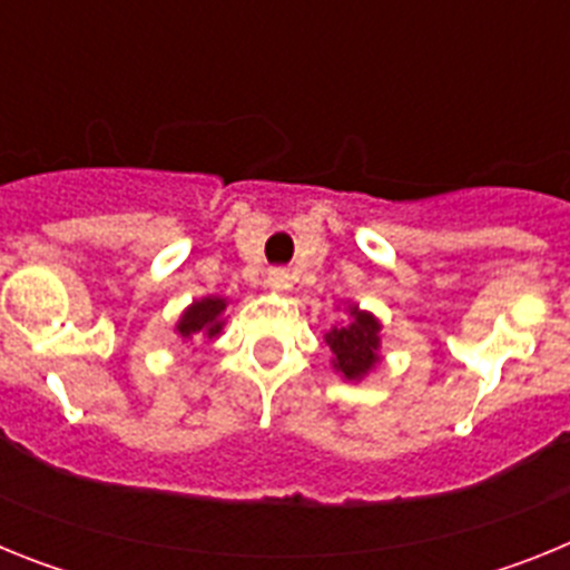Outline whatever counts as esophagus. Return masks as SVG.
Masks as SVG:
<instances>
[{
	"label": "esophagus",
	"instance_id": "esophagus-1",
	"mask_svg": "<svg viewBox=\"0 0 570 570\" xmlns=\"http://www.w3.org/2000/svg\"><path fill=\"white\" fill-rule=\"evenodd\" d=\"M268 288L271 291H279V294H285V291L294 288V279H291L288 271L274 268V271H268Z\"/></svg>",
	"mask_w": 570,
	"mask_h": 570
}]
</instances>
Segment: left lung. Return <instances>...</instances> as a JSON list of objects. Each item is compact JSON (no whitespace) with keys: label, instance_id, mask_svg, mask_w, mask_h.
I'll return each mask as SVG.
<instances>
[{"label":"left lung","instance_id":"1","mask_svg":"<svg viewBox=\"0 0 570 570\" xmlns=\"http://www.w3.org/2000/svg\"><path fill=\"white\" fill-rule=\"evenodd\" d=\"M351 322L334 328L325 342L334 351V367L345 380H362L380 362V322L351 305Z\"/></svg>","mask_w":570,"mask_h":570}]
</instances>
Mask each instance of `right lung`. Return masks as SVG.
Segmentation results:
<instances>
[{
  "mask_svg": "<svg viewBox=\"0 0 570 570\" xmlns=\"http://www.w3.org/2000/svg\"><path fill=\"white\" fill-rule=\"evenodd\" d=\"M223 311L225 299H219V296H205V299L194 302V305L185 311L179 325H176V331H179V336H185V340H190L194 334H203L208 336V340H214L225 325Z\"/></svg>",
  "mask_w": 570,
  "mask_h": 570,
  "instance_id": "1",
  "label": "right lung"
}]
</instances>
